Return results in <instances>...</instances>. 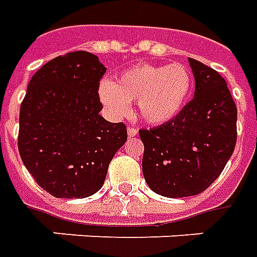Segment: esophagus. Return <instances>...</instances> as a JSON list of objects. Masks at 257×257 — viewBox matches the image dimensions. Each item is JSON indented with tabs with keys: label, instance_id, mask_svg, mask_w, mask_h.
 I'll use <instances>...</instances> for the list:
<instances>
[{
	"label": "esophagus",
	"instance_id": "obj_1",
	"mask_svg": "<svg viewBox=\"0 0 257 257\" xmlns=\"http://www.w3.org/2000/svg\"><path fill=\"white\" fill-rule=\"evenodd\" d=\"M137 134H138V130L136 128V127H128V128H127V136H128L130 138L136 137Z\"/></svg>",
	"mask_w": 257,
	"mask_h": 257
}]
</instances>
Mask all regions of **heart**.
Wrapping results in <instances>:
<instances>
[{"mask_svg":"<svg viewBox=\"0 0 257 257\" xmlns=\"http://www.w3.org/2000/svg\"><path fill=\"white\" fill-rule=\"evenodd\" d=\"M192 74L181 63L140 65L120 76L117 83L99 87L103 105L117 116L130 112L137 102L138 116L149 124H163L176 117L192 91Z\"/></svg>","mask_w":257,"mask_h":257,"instance_id":"b5f03b06","label":"heart"}]
</instances>
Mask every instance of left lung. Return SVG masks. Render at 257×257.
Returning a JSON list of instances; mask_svg holds the SVG:
<instances>
[{"label":"left lung","instance_id":"left-lung-1","mask_svg":"<svg viewBox=\"0 0 257 257\" xmlns=\"http://www.w3.org/2000/svg\"><path fill=\"white\" fill-rule=\"evenodd\" d=\"M195 94L165 124L140 130L143 173L149 188L167 198L198 195L219 177L236 143V105L214 69L188 58Z\"/></svg>","mask_w":257,"mask_h":257}]
</instances>
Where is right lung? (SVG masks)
Returning a JSON list of instances; mask_svg holds the SVG:
<instances>
[{
	"instance_id": "1",
	"label": "right lung",
	"mask_w": 257,
	"mask_h": 257,
	"mask_svg": "<svg viewBox=\"0 0 257 257\" xmlns=\"http://www.w3.org/2000/svg\"><path fill=\"white\" fill-rule=\"evenodd\" d=\"M98 56L74 51L40 67L21 105L18 148L37 184L56 198H87L103 185L127 141L123 123L99 114Z\"/></svg>"
}]
</instances>
